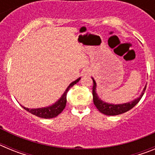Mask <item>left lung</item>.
Wrapping results in <instances>:
<instances>
[{"label": "left lung", "mask_w": 155, "mask_h": 155, "mask_svg": "<svg viewBox=\"0 0 155 155\" xmlns=\"http://www.w3.org/2000/svg\"><path fill=\"white\" fill-rule=\"evenodd\" d=\"M93 80V87H92V94H93V102H94V105L96 106L97 109H98L99 112L107 116H116V115H120L122 113H124L127 111L130 110L132 108H134L138 102H140V100L141 99L142 96L144 94V91L146 90V87L143 88V91L142 94L140 95V97L137 99L134 100L133 102H128V103L125 104H120V105H112V104H108L105 102H102V100L99 99L95 91V88H96V83L94 81V79Z\"/></svg>", "instance_id": "8db88e82"}]
</instances>
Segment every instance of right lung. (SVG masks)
I'll use <instances>...</instances> for the list:
<instances>
[{
    "mask_svg": "<svg viewBox=\"0 0 155 155\" xmlns=\"http://www.w3.org/2000/svg\"><path fill=\"white\" fill-rule=\"evenodd\" d=\"M81 78L78 79H77L76 81H73L68 86V87L66 89L65 92L64 93V94L62 95L60 100L57 101L54 105H51V106H49V107L46 108H40V109H28V108H25L24 106H22L28 112H29L31 114L35 115L36 116H39L40 118H44V119H51L53 117H56V116H58L60 113H61L63 110L64 109L66 106V104H67V94H68V91L71 89V87H73L75 84H77L78 82L80 81Z\"/></svg>",
    "mask_w": 155,
    "mask_h": 155,
    "instance_id": "right-lung-1",
    "label": "right lung"
}]
</instances>
